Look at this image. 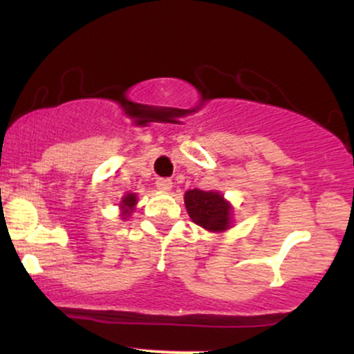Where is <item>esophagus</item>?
Wrapping results in <instances>:
<instances>
[{"instance_id":"esophagus-1","label":"esophagus","mask_w":354,"mask_h":354,"mask_svg":"<svg viewBox=\"0 0 354 354\" xmlns=\"http://www.w3.org/2000/svg\"><path fill=\"white\" fill-rule=\"evenodd\" d=\"M171 180L169 178H156V188L161 191H169L171 189Z\"/></svg>"}]
</instances>
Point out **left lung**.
Segmentation results:
<instances>
[{
    "label": "left lung",
    "mask_w": 354,
    "mask_h": 354,
    "mask_svg": "<svg viewBox=\"0 0 354 354\" xmlns=\"http://www.w3.org/2000/svg\"><path fill=\"white\" fill-rule=\"evenodd\" d=\"M185 205L191 219L201 228L208 231L228 230L231 208L216 191H186Z\"/></svg>",
    "instance_id": "8db88e82"
}]
</instances>
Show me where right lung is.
I'll return each instance as SVG.
<instances>
[{"label":"right lung","instance_id":"obj_1","mask_svg":"<svg viewBox=\"0 0 354 354\" xmlns=\"http://www.w3.org/2000/svg\"><path fill=\"white\" fill-rule=\"evenodd\" d=\"M136 205V194H126L123 198V203H121V206L124 208V214H129V211L133 209V206Z\"/></svg>","mask_w":354,"mask_h":354}]
</instances>
